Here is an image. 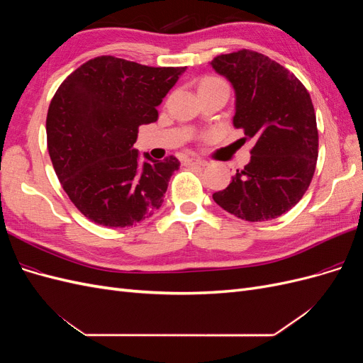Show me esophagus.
I'll use <instances>...</instances> for the list:
<instances>
[{
    "label": "esophagus",
    "mask_w": 363,
    "mask_h": 363,
    "mask_svg": "<svg viewBox=\"0 0 363 363\" xmlns=\"http://www.w3.org/2000/svg\"><path fill=\"white\" fill-rule=\"evenodd\" d=\"M184 164H188V167H194V164H199V167H206L207 162L204 159H200V157H192V159H186Z\"/></svg>",
    "instance_id": "obj_1"
}]
</instances>
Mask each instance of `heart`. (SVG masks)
Wrapping results in <instances>:
<instances>
[{
  "instance_id": "heart-1",
  "label": "heart",
  "mask_w": 363,
  "mask_h": 363,
  "mask_svg": "<svg viewBox=\"0 0 363 363\" xmlns=\"http://www.w3.org/2000/svg\"><path fill=\"white\" fill-rule=\"evenodd\" d=\"M207 86H224V87H227V84L221 79H216V77H206V79H203L200 87H207Z\"/></svg>"
}]
</instances>
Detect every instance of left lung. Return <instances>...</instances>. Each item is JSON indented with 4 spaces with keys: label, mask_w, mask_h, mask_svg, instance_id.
I'll list each match as a JSON object with an SVG mask.
<instances>
[{
    "label": "left lung",
    "mask_w": 363,
    "mask_h": 363,
    "mask_svg": "<svg viewBox=\"0 0 363 363\" xmlns=\"http://www.w3.org/2000/svg\"><path fill=\"white\" fill-rule=\"evenodd\" d=\"M211 65L235 89L233 125L244 130V140L255 142L248 164L213 200L250 223L279 218L303 199L315 172L311 95L291 71L256 51L221 54Z\"/></svg>",
    "instance_id": "left-lung-1"
}]
</instances>
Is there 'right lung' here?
<instances>
[{
    "mask_svg": "<svg viewBox=\"0 0 363 363\" xmlns=\"http://www.w3.org/2000/svg\"><path fill=\"white\" fill-rule=\"evenodd\" d=\"M184 71L101 56L59 86L47 115L48 152L63 191L92 223L130 227L162 206L180 162L147 152L140 162L133 144Z\"/></svg>",
    "mask_w": 363,
    "mask_h": 363,
    "instance_id": "right-lung-1",
    "label": "right lung"
}]
</instances>
